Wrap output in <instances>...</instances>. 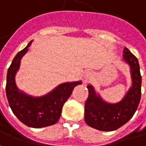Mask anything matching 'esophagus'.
Here are the masks:
<instances>
[{
  "label": "esophagus",
  "instance_id": "34e87169",
  "mask_svg": "<svg viewBox=\"0 0 146 146\" xmlns=\"http://www.w3.org/2000/svg\"><path fill=\"white\" fill-rule=\"evenodd\" d=\"M91 76H92V74H91L90 72H85L84 75V77L85 78V80H88L91 77Z\"/></svg>",
  "mask_w": 146,
  "mask_h": 146
}]
</instances>
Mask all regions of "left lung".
<instances>
[{"label":"left lung","instance_id":"8db88e82","mask_svg":"<svg viewBox=\"0 0 146 146\" xmlns=\"http://www.w3.org/2000/svg\"><path fill=\"white\" fill-rule=\"evenodd\" d=\"M123 59L130 66L132 85L121 101L107 103L96 94L93 86H87L88 96L84 105V120L96 130L112 131L119 129L133 117L140 103L141 76L138 60L127 48L123 50Z\"/></svg>","mask_w":146,"mask_h":146}]
</instances>
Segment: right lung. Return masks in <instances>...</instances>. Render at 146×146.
Returning a JSON list of instances; mask_svg holds the SVG:
<instances>
[{"label": "right lung", "mask_w": 146, "mask_h": 146, "mask_svg": "<svg viewBox=\"0 0 146 146\" xmlns=\"http://www.w3.org/2000/svg\"><path fill=\"white\" fill-rule=\"evenodd\" d=\"M32 41L13 58L7 73L6 96L13 114L20 122L29 127L41 128L55 124L60 119L62 107L69 99L73 88L81 81L66 82L45 96L34 97L20 91L16 84L15 76L20 66V60L29 50Z\"/></svg>", "instance_id": "add662e5"}]
</instances>
